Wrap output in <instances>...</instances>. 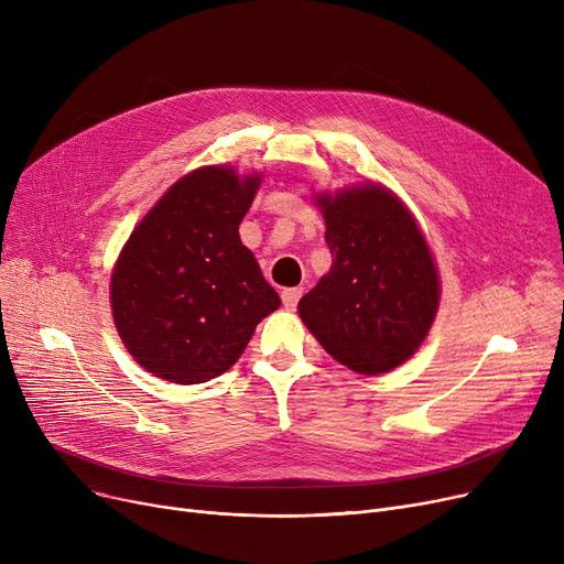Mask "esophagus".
I'll return each instance as SVG.
<instances>
[{
  "mask_svg": "<svg viewBox=\"0 0 564 564\" xmlns=\"http://www.w3.org/2000/svg\"><path fill=\"white\" fill-rule=\"evenodd\" d=\"M281 300H283V306L285 308H297V304H300V300H302V290L300 288H285L283 292H281Z\"/></svg>",
  "mask_w": 564,
  "mask_h": 564,
  "instance_id": "esophagus-1",
  "label": "esophagus"
}]
</instances>
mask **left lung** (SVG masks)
Segmentation results:
<instances>
[{"instance_id": "8db88e82", "label": "left lung", "mask_w": 564, "mask_h": 564, "mask_svg": "<svg viewBox=\"0 0 564 564\" xmlns=\"http://www.w3.org/2000/svg\"><path fill=\"white\" fill-rule=\"evenodd\" d=\"M332 270L302 297L300 317L332 357L361 375L404 364L427 336L438 279L421 228L387 189L317 196Z\"/></svg>"}]
</instances>
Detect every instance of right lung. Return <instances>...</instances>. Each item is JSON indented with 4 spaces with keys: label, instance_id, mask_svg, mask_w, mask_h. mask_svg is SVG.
I'll list each match as a JSON object with an SVG mask.
<instances>
[{
    "label": "right lung",
    "instance_id": "1",
    "mask_svg": "<svg viewBox=\"0 0 564 564\" xmlns=\"http://www.w3.org/2000/svg\"><path fill=\"white\" fill-rule=\"evenodd\" d=\"M260 175L205 166L143 217L111 274L116 329L148 372L203 383L242 357L281 300L240 240Z\"/></svg>",
    "mask_w": 564,
    "mask_h": 564
}]
</instances>
